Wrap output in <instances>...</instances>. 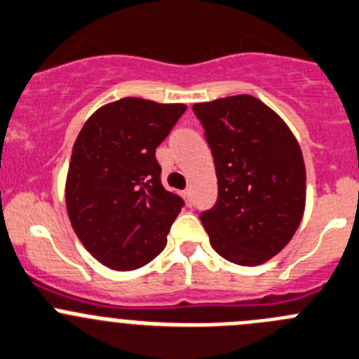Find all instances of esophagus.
Returning a JSON list of instances; mask_svg holds the SVG:
<instances>
[{
    "label": "esophagus",
    "instance_id": "obj_1",
    "mask_svg": "<svg viewBox=\"0 0 359 359\" xmlns=\"http://www.w3.org/2000/svg\"><path fill=\"white\" fill-rule=\"evenodd\" d=\"M183 197H185L187 204H189V206H190V204H192V190H190V189L183 190Z\"/></svg>",
    "mask_w": 359,
    "mask_h": 359
}]
</instances>
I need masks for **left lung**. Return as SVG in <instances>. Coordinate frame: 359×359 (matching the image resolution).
I'll return each mask as SVG.
<instances>
[{
    "label": "left lung",
    "mask_w": 359,
    "mask_h": 359,
    "mask_svg": "<svg viewBox=\"0 0 359 359\" xmlns=\"http://www.w3.org/2000/svg\"><path fill=\"white\" fill-rule=\"evenodd\" d=\"M215 158L218 201L201 222L227 261L259 266L302 224L306 203L303 153L287 123L252 95L192 105Z\"/></svg>",
    "instance_id": "8db88e82"
}]
</instances>
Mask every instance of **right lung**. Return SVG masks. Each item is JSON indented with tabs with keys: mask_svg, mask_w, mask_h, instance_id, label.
<instances>
[{
	"mask_svg": "<svg viewBox=\"0 0 359 359\" xmlns=\"http://www.w3.org/2000/svg\"><path fill=\"white\" fill-rule=\"evenodd\" d=\"M185 111L125 97L97 109L75 139L67 213L84 248L107 268L132 271L165 247L183 201L162 187L155 149Z\"/></svg>",
	"mask_w": 359,
	"mask_h": 359,
	"instance_id": "right-lung-1",
	"label": "right lung"
}]
</instances>
